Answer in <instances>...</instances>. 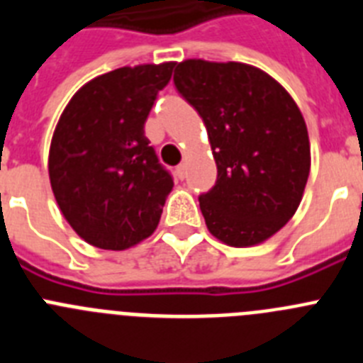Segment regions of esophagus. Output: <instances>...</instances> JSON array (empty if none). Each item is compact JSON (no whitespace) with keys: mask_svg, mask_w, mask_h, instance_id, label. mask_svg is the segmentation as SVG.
Listing matches in <instances>:
<instances>
[{"mask_svg":"<svg viewBox=\"0 0 363 363\" xmlns=\"http://www.w3.org/2000/svg\"><path fill=\"white\" fill-rule=\"evenodd\" d=\"M185 171H187V165H185V163H179V165L176 167V174H178V178H184Z\"/></svg>","mask_w":363,"mask_h":363,"instance_id":"34e87169","label":"esophagus"}]
</instances>
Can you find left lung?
<instances>
[{
    "mask_svg": "<svg viewBox=\"0 0 363 363\" xmlns=\"http://www.w3.org/2000/svg\"><path fill=\"white\" fill-rule=\"evenodd\" d=\"M178 92L196 108L218 167L200 196L205 225L230 247L264 243L294 216L311 171L307 125L277 79L240 62L185 60Z\"/></svg>",
    "mask_w": 363,
    "mask_h": 363,
    "instance_id": "obj_1",
    "label": "left lung"
}]
</instances>
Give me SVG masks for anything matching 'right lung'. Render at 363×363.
Returning <instances> with one entry per match:
<instances>
[{
  "mask_svg": "<svg viewBox=\"0 0 363 363\" xmlns=\"http://www.w3.org/2000/svg\"><path fill=\"white\" fill-rule=\"evenodd\" d=\"M172 69L174 62H165L101 74L70 98L57 120L50 187L63 218L91 245L123 251L158 227L174 182L143 127Z\"/></svg>",
  "mask_w": 363,
  "mask_h": 363,
  "instance_id": "1",
  "label": "right lung"
}]
</instances>
